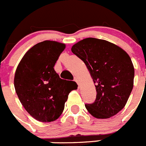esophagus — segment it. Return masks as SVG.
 <instances>
[{
	"label": "esophagus",
	"instance_id": "obj_1",
	"mask_svg": "<svg viewBox=\"0 0 146 146\" xmlns=\"http://www.w3.org/2000/svg\"><path fill=\"white\" fill-rule=\"evenodd\" d=\"M74 81H75L76 82H77V85H78L79 87H80V80H79L78 77H74Z\"/></svg>",
	"mask_w": 146,
	"mask_h": 146
}]
</instances>
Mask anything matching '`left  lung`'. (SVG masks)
<instances>
[{"label": "left lung", "instance_id": "left-lung-1", "mask_svg": "<svg viewBox=\"0 0 146 146\" xmlns=\"http://www.w3.org/2000/svg\"><path fill=\"white\" fill-rule=\"evenodd\" d=\"M72 52L83 61L96 84V101L85 104L97 119H108L126 105L134 82L135 69L129 55L118 45L88 37L72 47Z\"/></svg>", "mask_w": 146, "mask_h": 146}]
</instances>
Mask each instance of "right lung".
Wrapping results in <instances>:
<instances>
[{"instance_id":"1","label":"right lung","mask_w":146,"mask_h":146,"mask_svg":"<svg viewBox=\"0 0 146 146\" xmlns=\"http://www.w3.org/2000/svg\"><path fill=\"white\" fill-rule=\"evenodd\" d=\"M66 45L45 40L32 47L21 58L14 76V88L27 111L42 122L55 121L62 113L72 91L53 66Z\"/></svg>"}]
</instances>
